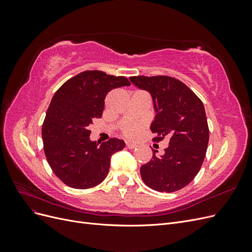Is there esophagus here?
<instances>
[{"instance_id": "1", "label": "esophagus", "mask_w": 252, "mask_h": 252, "mask_svg": "<svg viewBox=\"0 0 252 252\" xmlns=\"http://www.w3.org/2000/svg\"><path fill=\"white\" fill-rule=\"evenodd\" d=\"M136 146H138V145L134 144V143H131V142H128L126 144V147L129 148V149H134V148H136Z\"/></svg>"}]
</instances>
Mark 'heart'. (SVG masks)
Instances as JSON below:
<instances>
[{"instance_id":"1","label":"heart","mask_w":252,"mask_h":252,"mask_svg":"<svg viewBox=\"0 0 252 252\" xmlns=\"http://www.w3.org/2000/svg\"><path fill=\"white\" fill-rule=\"evenodd\" d=\"M140 132V126L138 125H130V126H127L124 129V134L128 138H135L136 135L139 134Z\"/></svg>"}]
</instances>
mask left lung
Segmentation results:
<instances>
[{
	"instance_id": "left-lung-1",
	"label": "left lung",
	"mask_w": 252,
	"mask_h": 252,
	"mask_svg": "<svg viewBox=\"0 0 252 252\" xmlns=\"http://www.w3.org/2000/svg\"><path fill=\"white\" fill-rule=\"evenodd\" d=\"M134 86L150 94L156 112L150 125L154 141L169 139V146L158 158L141 167L143 182L159 192H173L187 186L204 162L209 129L202 101L184 83L167 75L130 77Z\"/></svg>"
}]
</instances>
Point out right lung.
Here are the masks:
<instances>
[{
	"label": "right lung",
	"instance_id": "obj_1",
	"mask_svg": "<svg viewBox=\"0 0 252 252\" xmlns=\"http://www.w3.org/2000/svg\"><path fill=\"white\" fill-rule=\"evenodd\" d=\"M129 85L125 77L88 70L65 82L53 95L42 127L44 152L52 171L67 186L87 189L107 177L111 156L125 142L91 141L88 126L102 117L106 94Z\"/></svg>",
	"mask_w": 252,
	"mask_h": 252
}]
</instances>
